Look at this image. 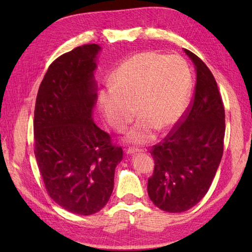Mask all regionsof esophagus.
I'll return each mask as SVG.
<instances>
[{
	"instance_id": "obj_1",
	"label": "esophagus",
	"mask_w": 252,
	"mask_h": 252,
	"mask_svg": "<svg viewBox=\"0 0 252 252\" xmlns=\"http://www.w3.org/2000/svg\"><path fill=\"white\" fill-rule=\"evenodd\" d=\"M126 154H129V155H133V154H137V153H141L142 151L141 149H137V148H127L126 149Z\"/></svg>"
}]
</instances>
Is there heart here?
<instances>
[{
    "mask_svg": "<svg viewBox=\"0 0 252 252\" xmlns=\"http://www.w3.org/2000/svg\"><path fill=\"white\" fill-rule=\"evenodd\" d=\"M111 87L99 94L100 114L116 131H123L136 108L141 118L126 138L145 144L157 129H170L183 115L191 90V72L181 56L141 52L117 68Z\"/></svg>",
    "mask_w": 252,
    "mask_h": 252,
    "instance_id": "obj_1",
    "label": "heart"
}]
</instances>
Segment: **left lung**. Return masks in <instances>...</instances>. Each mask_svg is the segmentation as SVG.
I'll list each match as a JSON object with an SVG mask.
<instances>
[{
    "label": "left lung",
    "mask_w": 252,
    "mask_h": 252,
    "mask_svg": "<svg viewBox=\"0 0 252 252\" xmlns=\"http://www.w3.org/2000/svg\"><path fill=\"white\" fill-rule=\"evenodd\" d=\"M194 63V97L183 121L152 149L154 173L148 196L167 212H183L199 202L215 179L221 162L225 134V111L218 84L206 63L189 50Z\"/></svg>",
    "instance_id": "obj_1"
}]
</instances>
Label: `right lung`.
<instances>
[{
	"label": "right lung",
	"mask_w": 252,
	"mask_h": 252,
	"mask_svg": "<svg viewBox=\"0 0 252 252\" xmlns=\"http://www.w3.org/2000/svg\"><path fill=\"white\" fill-rule=\"evenodd\" d=\"M97 44H85L53 62L37 91L34 155L47 194L80 216L98 212L114 189L122 148L95 125Z\"/></svg>",
	"instance_id": "obj_1"
}]
</instances>
